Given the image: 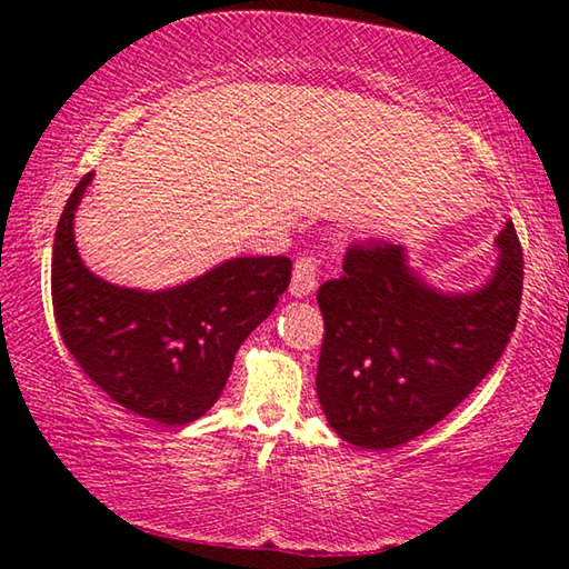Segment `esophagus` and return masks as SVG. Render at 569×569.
<instances>
[{
  "label": "esophagus",
  "instance_id": "34e87169",
  "mask_svg": "<svg viewBox=\"0 0 569 569\" xmlns=\"http://www.w3.org/2000/svg\"><path fill=\"white\" fill-rule=\"evenodd\" d=\"M316 271H319V263H316V258L311 256H301L296 261V268H293V278H291V291L293 298H306L311 296L316 291Z\"/></svg>",
  "mask_w": 569,
  "mask_h": 569
}]
</instances>
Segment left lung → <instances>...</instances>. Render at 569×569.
Returning a JSON list of instances; mask_svg holds the SVG:
<instances>
[{"label": "left lung", "mask_w": 569, "mask_h": 569, "mask_svg": "<svg viewBox=\"0 0 569 569\" xmlns=\"http://www.w3.org/2000/svg\"><path fill=\"white\" fill-rule=\"evenodd\" d=\"M475 291H439L403 246H351L343 276L319 288L323 346L316 393L336 435L393 449L435 427L492 371L517 326L522 246L512 220Z\"/></svg>", "instance_id": "1"}]
</instances>
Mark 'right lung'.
Returning a JSON list of instances; mask_svg holds the SVG:
<instances>
[{
    "label": "right lung",
    "mask_w": 569,
    "mask_h": 569,
    "mask_svg": "<svg viewBox=\"0 0 569 569\" xmlns=\"http://www.w3.org/2000/svg\"><path fill=\"white\" fill-rule=\"evenodd\" d=\"M92 178L77 182L54 233L52 306L62 341L120 407L186 427L223 393L240 343L288 288L291 261L240 256L166 291L114 286L82 263L74 243V213Z\"/></svg>",
    "instance_id": "obj_1"
}]
</instances>
